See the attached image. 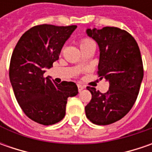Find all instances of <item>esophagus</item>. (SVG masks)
<instances>
[{"label": "esophagus", "instance_id": "34e87169", "mask_svg": "<svg viewBox=\"0 0 152 152\" xmlns=\"http://www.w3.org/2000/svg\"><path fill=\"white\" fill-rule=\"evenodd\" d=\"M85 89V87L83 86V85H78V90H79V91L80 92L81 91H83Z\"/></svg>", "mask_w": 152, "mask_h": 152}]
</instances>
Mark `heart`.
I'll return each mask as SVG.
<instances>
[{"mask_svg": "<svg viewBox=\"0 0 152 152\" xmlns=\"http://www.w3.org/2000/svg\"><path fill=\"white\" fill-rule=\"evenodd\" d=\"M92 44H94V42H93L91 39H83L80 41V48H81V47H84L85 45Z\"/></svg>", "mask_w": 152, "mask_h": 152, "instance_id": "1", "label": "heart"}]
</instances>
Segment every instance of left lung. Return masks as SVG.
<instances>
[{"mask_svg": "<svg viewBox=\"0 0 152 152\" xmlns=\"http://www.w3.org/2000/svg\"><path fill=\"white\" fill-rule=\"evenodd\" d=\"M86 34L99 46L97 74L109 82V90L102 94L87 88L92 98L85 114L93 124L107 125L123 118L137 99L144 76L140 50L130 34L116 27L87 28Z\"/></svg>", "mask_w": 152, "mask_h": 152, "instance_id": "8db88e82", "label": "left lung"}]
</instances>
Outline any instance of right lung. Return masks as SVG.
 <instances>
[{"instance_id":"add662e5","label":"right lung","mask_w":152,"mask_h":152,"mask_svg":"<svg viewBox=\"0 0 152 152\" xmlns=\"http://www.w3.org/2000/svg\"><path fill=\"white\" fill-rule=\"evenodd\" d=\"M77 28L42 24L24 33L11 57L9 78L20 107L30 119L52 125L66 113L68 97L78 95L73 82L56 84L50 76L44 78L45 68L59 59L61 48Z\"/></svg>"}]
</instances>
